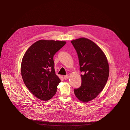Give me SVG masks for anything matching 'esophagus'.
Instances as JSON below:
<instances>
[{
  "label": "esophagus",
  "mask_w": 130,
  "mask_h": 130,
  "mask_svg": "<svg viewBox=\"0 0 130 130\" xmlns=\"http://www.w3.org/2000/svg\"><path fill=\"white\" fill-rule=\"evenodd\" d=\"M64 79H65V80L68 79L69 78V75H67L64 76Z\"/></svg>",
  "instance_id": "obj_1"
}]
</instances>
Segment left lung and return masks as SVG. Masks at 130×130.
<instances>
[{"mask_svg":"<svg viewBox=\"0 0 130 130\" xmlns=\"http://www.w3.org/2000/svg\"><path fill=\"white\" fill-rule=\"evenodd\" d=\"M78 58L82 84L74 89L76 98L87 103L96 98L104 88L109 76V65L101 48L93 41L84 37L72 40Z\"/></svg>","mask_w":130,"mask_h":130,"instance_id":"obj_1","label":"left lung"}]
</instances>
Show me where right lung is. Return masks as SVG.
Instances as JSON below:
<instances>
[{"instance_id":"add662e5","label":"right lung","mask_w":130,"mask_h":130,"mask_svg":"<svg viewBox=\"0 0 130 130\" xmlns=\"http://www.w3.org/2000/svg\"><path fill=\"white\" fill-rule=\"evenodd\" d=\"M66 42L42 39L26 51L21 64V75L28 90L37 99L46 101L55 95L60 79L55 74L53 57Z\"/></svg>"}]
</instances>
